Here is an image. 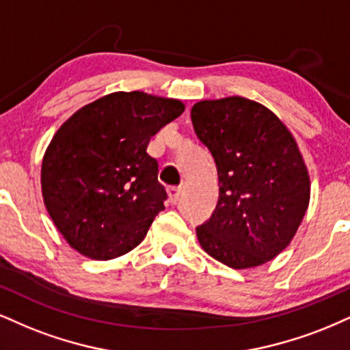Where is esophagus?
I'll list each match as a JSON object with an SVG mask.
<instances>
[{
    "mask_svg": "<svg viewBox=\"0 0 350 350\" xmlns=\"http://www.w3.org/2000/svg\"><path fill=\"white\" fill-rule=\"evenodd\" d=\"M167 193H168V200H170V202H175L180 200V195H182V188L180 187H170L167 189Z\"/></svg>",
    "mask_w": 350,
    "mask_h": 350,
    "instance_id": "34e87169",
    "label": "esophagus"
}]
</instances>
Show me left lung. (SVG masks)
<instances>
[{
  "instance_id": "obj_1",
  "label": "left lung",
  "mask_w": 350,
  "mask_h": 350,
  "mask_svg": "<svg viewBox=\"0 0 350 350\" xmlns=\"http://www.w3.org/2000/svg\"><path fill=\"white\" fill-rule=\"evenodd\" d=\"M191 122L219 176L215 211L196 228L202 250L234 269L274 260L310 202L308 170L294 136L269 109L239 96L195 103Z\"/></svg>"
}]
</instances>
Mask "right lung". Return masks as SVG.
<instances>
[{"mask_svg":"<svg viewBox=\"0 0 350 350\" xmlns=\"http://www.w3.org/2000/svg\"><path fill=\"white\" fill-rule=\"evenodd\" d=\"M183 102L133 90L88 103L59 126L42 161V196L59 234L90 260L122 256L165 209L150 137Z\"/></svg>","mask_w":350,"mask_h":350,"instance_id":"obj_1","label":"right lung"}]
</instances>
